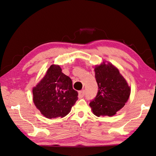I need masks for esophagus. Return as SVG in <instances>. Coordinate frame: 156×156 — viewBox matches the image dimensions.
Masks as SVG:
<instances>
[{"label": "esophagus", "mask_w": 156, "mask_h": 156, "mask_svg": "<svg viewBox=\"0 0 156 156\" xmlns=\"http://www.w3.org/2000/svg\"><path fill=\"white\" fill-rule=\"evenodd\" d=\"M85 95V90L79 91V98H83Z\"/></svg>", "instance_id": "34e87169"}]
</instances>
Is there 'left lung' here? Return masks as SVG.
<instances>
[{"instance_id":"8db88e82","label":"left lung","mask_w":156,"mask_h":156,"mask_svg":"<svg viewBox=\"0 0 156 156\" xmlns=\"http://www.w3.org/2000/svg\"><path fill=\"white\" fill-rule=\"evenodd\" d=\"M98 92L89 105L94 115H115L128 100L130 88L120 73L119 69L111 63L104 62L94 68Z\"/></svg>"}]
</instances>
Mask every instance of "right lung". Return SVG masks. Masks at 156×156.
Wrapping results in <instances>:
<instances>
[{
    "label": "right lung",
    "mask_w": 156,
    "mask_h": 156,
    "mask_svg": "<svg viewBox=\"0 0 156 156\" xmlns=\"http://www.w3.org/2000/svg\"><path fill=\"white\" fill-rule=\"evenodd\" d=\"M32 93L36 107L48 119L66 116L78 99V93L73 89L71 79L55 65L50 66Z\"/></svg>",
    "instance_id": "1"
}]
</instances>
